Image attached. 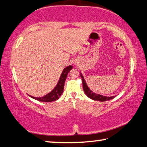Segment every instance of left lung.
Masks as SVG:
<instances>
[{
    "instance_id": "1",
    "label": "left lung",
    "mask_w": 147,
    "mask_h": 147,
    "mask_svg": "<svg viewBox=\"0 0 147 147\" xmlns=\"http://www.w3.org/2000/svg\"><path fill=\"white\" fill-rule=\"evenodd\" d=\"M80 76L82 78V84H83V89H84V91L85 92V93L86 94V95L88 96L89 98H90L92 100H98V101H107V100H109L115 97V96H103V95H100V94H96L92 92L89 88L87 86V84L86 83L85 80H84V76H82V74L80 73Z\"/></svg>"
}]
</instances>
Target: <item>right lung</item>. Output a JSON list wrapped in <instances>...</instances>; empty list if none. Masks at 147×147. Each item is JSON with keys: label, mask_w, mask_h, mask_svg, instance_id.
Masks as SVG:
<instances>
[{"label": "right lung", "mask_w": 147, "mask_h": 147, "mask_svg": "<svg viewBox=\"0 0 147 147\" xmlns=\"http://www.w3.org/2000/svg\"><path fill=\"white\" fill-rule=\"evenodd\" d=\"M72 69H73V67L71 65H69L63 69V71H62L60 78H59L58 84H57L56 88H54L53 90L51 92V93L46 94L45 96H43V97L38 98V97H34V96H32L30 95L29 96H31L32 98L36 99L37 100H39L41 102H53V101H55L56 100H58L63 91L64 84H65V82L67 74Z\"/></svg>", "instance_id": "right-lung-1"}]
</instances>
